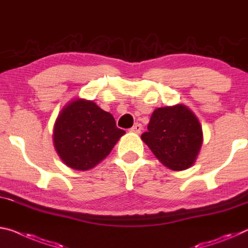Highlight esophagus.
I'll use <instances>...</instances> for the list:
<instances>
[{
  "label": "esophagus",
  "mask_w": 248,
  "mask_h": 248,
  "mask_svg": "<svg viewBox=\"0 0 248 248\" xmlns=\"http://www.w3.org/2000/svg\"><path fill=\"white\" fill-rule=\"evenodd\" d=\"M141 130H142V125H141L140 124H136L132 128H130V130H129V131L132 132V133H138V135H139Z\"/></svg>",
  "instance_id": "1"
}]
</instances>
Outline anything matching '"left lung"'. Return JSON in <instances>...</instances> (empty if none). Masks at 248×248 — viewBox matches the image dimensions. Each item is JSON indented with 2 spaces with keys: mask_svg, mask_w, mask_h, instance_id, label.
<instances>
[{
  "mask_svg": "<svg viewBox=\"0 0 248 248\" xmlns=\"http://www.w3.org/2000/svg\"><path fill=\"white\" fill-rule=\"evenodd\" d=\"M141 139L163 166L182 171L193 166L198 158L203 131L194 112L178 104L156 108Z\"/></svg>",
  "mask_w": 248,
  "mask_h": 248,
  "instance_id": "1",
  "label": "left lung"
}]
</instances>
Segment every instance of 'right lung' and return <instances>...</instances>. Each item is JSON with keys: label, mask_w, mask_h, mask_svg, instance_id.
I'll use <instances>...</instances> for the list:
<instances>
[{"label": "right lung", "mask_w": 248, "mask_h": 248, "mask_svg": "<svg viewBox=\"0 0 248 248\" xmlns=\"http://www.w3.org/2000/svg\"><path fill=\"white\" fill-rule=\"evenodd\" d=\"M125 133L111 113L93 100L75 98L61 110L54 124L55 150L66 166L78 171L95 168Z\"/></svg>", "instance_id": "right-lung-1"}]
</instances>
